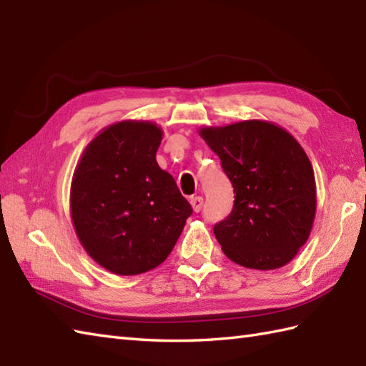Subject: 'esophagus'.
<instances>
[{
    "label": "esophagus",
    "instance_id": "1",
    "mask_svg": "<svg viewBox=\"0 0 366 366\" xmlns=\"http://www.w3.org/2000/svg\"><path fill=\"white\" fill-rule=\"evenodd\" d=\"M190 204H192V207H193V211L199 212L201 209H203L204 199H203V197H193V198H190Z\"/></svg>",
    "mask_w": 366,
    "mask_h": 366
}]
</instances>
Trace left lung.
I'll use <instances>...</instances> for the list:
<instances>
[{"mask_svg":"<svg viewBox=\"0 0 366 366\" xmlns=\"http://www.w3.org/2000/svg\"><path fill=\"white\" fill-rule=\"evenodd\" d=\"M234 187V206L214 227L223 253L240 266L272 270L308 240L316 214L313 167L291 134L267 121L199 130Z\"/></svg>","mask_w":366,"mask_h":366,"instance_id":"obj_1","label":"left lung"}]
</instances>
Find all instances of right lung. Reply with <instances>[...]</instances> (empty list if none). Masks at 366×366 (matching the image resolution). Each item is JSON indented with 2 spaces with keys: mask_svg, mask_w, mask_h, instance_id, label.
I'll return each mask as SVG.
<instances>
[{
  "mask_svg": "<svg viewBox=\"0 0 366 366\" xmlns=\"http://www.w3.org/2000/svg\"><path fill=\"white\" fill-rule=\"evenodd\" d=\"M160 127L121 121L86 146L71 185V214L84 250L118 275H138L168 258L190 203L155 154Z\"/></svg>",
  "mask_w": 366,
  "mask_h": 366,
  "instance_id": "1",
  "label": "right lung"
}]
</instances>
